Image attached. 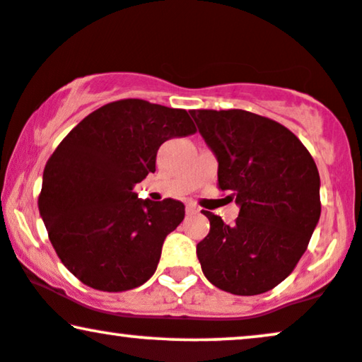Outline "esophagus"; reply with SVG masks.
Returning <instances> with one entry per match:
<instances>
[{
  "mask_svg": "<svg viewBox=\"0 0 362 362\" xmlns=\"http://www.w3.org/2000/svg\"><path fill=\"white\" fill-rule=\"evenodd\" d=\"M185 212H187V215H194V214L199 212V209H197L194 204H187L185 205Z\"/></svg>",
  "mask_w": 362,
  "mask_h": 362,
  "instance_id": "1",
  "label": "esophagus"
}]
</instances>
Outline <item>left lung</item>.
Returning a JSON list of instances; mask_svg holds the SVG:
<instances>
[{"instance_id": "obj_1", "label": "left lung", "mask_w": 362, "mask_h": 362, "mask_svg": "<svg viewBox=\"0 0 362 362\" xmlns=\"http://www.w3.org/2000/svg\"><path fill=\"white\" fill-rule=\"evenodd\" d=\"M218 160V190L239 204L234 226L204 210L210 230L197 244L204 276L235 296L262 294L294 271L319 217V172L303 141L245 110H190Z\"/></svg>"}]
</instances>
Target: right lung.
Here are the masks:
<instances>
[{"mask_svg":"<svg viewBox=\"0 0 362 362\" xmlns=\"http://www.w3.org/2000/svg\"><path fill=\"white\" fill-rule=\"evenodd\" d=\"M185 110L140 98L103 105L48 158L40 215L63 265L105 292L147 282L165 237L184 221V204L140 200L134 185L155 172L163 141L195 134Z\"/></svg>","mask_w":362,"mask_h":362,"instance_id":"right-lung-1","label":"right lung"}]
</instances>
